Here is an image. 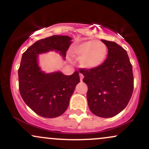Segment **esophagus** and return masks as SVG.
Listing matches in <instances>:
<instances>
[{"mask_svg":"<svg viewBox=\"0 0 149 149\" xmlns=\"http://www.w3.org/2000/svg\"><path fill=\"white\" fill-rule=\"evenodd\" d=\"M80 81H83V75L82 74V73H80Z\"/></svg>","mask_w":149,"mask_h":149,"instance_id":"34e87169","label":"esophagus"}]
</instances>
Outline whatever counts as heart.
Wrapping results in <instances>:
<instances>
[{
	"label": "heart",
	"instance_id": "b5f03b06",
	"mask_svg": "<svg viewBox=\"0 0 149 149\" xmlns=\"http://www.w3.org/2000/svg\"><path fill=\"white\" fill-rule=\"evenodd\" d=\"M70 52L73 57L80 59V64L82 67L91 70L103 64L107 57L108 49L103 42L90 40L73 46Z\"/></svg>",
	"mask_w": 149,
	"mask_h": 149
}]
</instances>
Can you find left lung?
I'll return each mask as SVG.
<instances>
[{
  "instance_id": "left-lung-1",
  "label": "left lung",
  "mask_w": 149,
  "mask_h": 149,
  "mask_svg": "<svg viewBox=\"0 0 149 149\" xmlns=\"http://www.w3.org/2000/svg\"><path fill=\"white\" fill-rule=\"evenodd\" d=\"M108 48L107 59L99 67L80 70L88 87L87 99L92 113L111 118L127 107L133 88L132 66L127 53L115 42L102 40Z\"/></svg>"
}]
</instances>
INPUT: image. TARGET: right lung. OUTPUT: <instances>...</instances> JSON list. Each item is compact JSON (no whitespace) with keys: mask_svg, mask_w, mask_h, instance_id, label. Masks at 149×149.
<instances>
[{"mask_svg":"<svg viewBox=\"0 0 149 149\" xmlns=\"http://www.w3.org/2000/svg\"><path fill=\"white\" fill-rule=\"evenodd\" d=\"M71 40L67 36L47 37L38 40L22 54L18 70L20 95L26 104L42 117L56 118L66 111L80 76L78 71L71 76L60 71L45 73L38 64V54L55 51L64 59Z\"/></svg>","mask_w":149,"mask_h":149,"instance_id":"add662e5","label":"right lung"}]
</instances>
